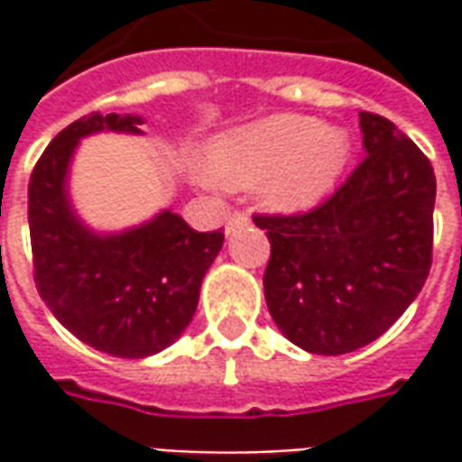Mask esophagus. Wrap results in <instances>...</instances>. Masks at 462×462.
Instances as JSON below:
<instances>
[{
    "instance_id": "obj_1",
    "label": "esophagus",
    "mask_w": 462,
    "mask_h": 462,
    "mask_svg": "<svg viewBox=\"0 0 462 462\" xmlns=\"http://www.w3.org/2000/svg\"><path fill=\"white\" fill-rule=\"evenodd\" d=\"M247 222H250L247 212H232L230 217H227V222H225V235H230V232H235L237 227H242V225H247Z\"/></svg>"
}]
</instances>
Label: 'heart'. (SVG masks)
I'll return each instance as SVG.
<instances>
[{"label": "heart", "mask_w": 462, "mask_h": 462, "mask_svg": "<svg viewBox=\"0 0 462 462\" xmlns=\"http://www.w3.org/2000/svg\"><path fill=\"white\" fill-rule=\"evenodd\" d=\"M351 155L348 135L307 116L280 114L212 138L200 180L252 188L272 212H301L324 200Z\"/></svg>", "instance_id": "1"}]
</instances>
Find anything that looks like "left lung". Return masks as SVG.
<instances>
[{
	"mask_svg": "<svg viewBox=\"0 0 462 462\" xmlns=\"http://www.w3.org/2000/svg\"><path fill=\"white\" fill-rule=\"evenodd\" d=\"M358 118L368 155L329 200L307 215H254L272 245V319L291 344L321 356L378 339L430 272L433 165L388 118Z\"/></svg>",
	"mask_w": 462,
	"mask_h": 462,
	"instance_id": "1",
	"label": "left lung"
}]
</instances>
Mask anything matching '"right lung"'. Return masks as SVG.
I'll return each mask as SVG.
<instances>
[{"instance_id":"right-lung-1","label":"right lung","mask_w":462,"mask_h":462,"mask_svg":"<svg viewBox=\"0 0 462 462\" xmlns=\"http://www.w3.org/2000/svg\"><path fill=\"white\" fill-rule=\"evenodd\" d=\"M141 116L91 114L49 143L29 180L36 290L66 329L121 358L158 354L188 329L222 232H198L161 210L121 232H96L76 212L69 172L79 143L96 133L141 135Z\"/></svg>"}]
</instances>
